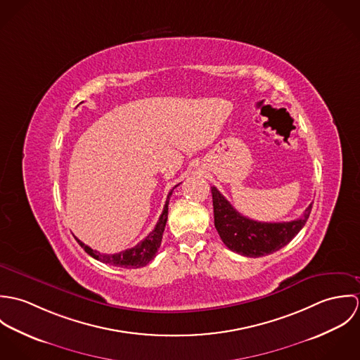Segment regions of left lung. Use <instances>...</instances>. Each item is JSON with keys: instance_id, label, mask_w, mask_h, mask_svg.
Segmentation results:
<instances>
[{"instance_id": "obj_1", "label": "left lung", "mask_w": 360, "mask_h": 360, "mask_svg": "<svg viewBox=\"0 0 360 360\" xmlns=\"http://www.w3.org/2000/svg\"><path fill=\"white\" fill-rule=\"evenodd\" d=\"M210 191L214 227L221 241L229 250L244 257H264L285 247L302 230L311 210L310 204L300 219L291 221H257L237 212L216 187Z\"/></svg>"}]
</instances>
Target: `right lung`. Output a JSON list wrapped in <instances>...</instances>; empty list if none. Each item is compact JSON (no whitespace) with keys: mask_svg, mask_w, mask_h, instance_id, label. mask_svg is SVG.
I'll return each mask as SVG.
<instances>
[{"mask_svg":"<svg viewBox=\"0 0 360 360\" xmlns=\"http://www.w3.org/2000/svg\"><path fill=\"white\" fill-rule=\"evenodd\" d=\"M177 186H174L172 188V191L169 193L167 195V200H166V204L163 207V212L162 214L159 216V220L155 226L154 230L141 241L139 243L136 247L133 248H129L126 251H122L119 254H113V255H106V254H100L98 251L90 248L89 245L83 244L80 240H77V243L80 244V247L90 255V257L106 263V264H112V266H117V267H126V269H139V267H143V266H147L153 259L155 257V254L158 252L159 247H160V243H162V236H163V231H165V226H166V221H167V205H169V200H170V195L173 193V190L176 188Z\"/></svg>","mask_w":360,"mask_h":360,"instance_id":"add662e5","label":"right lung"}]
</instances>
